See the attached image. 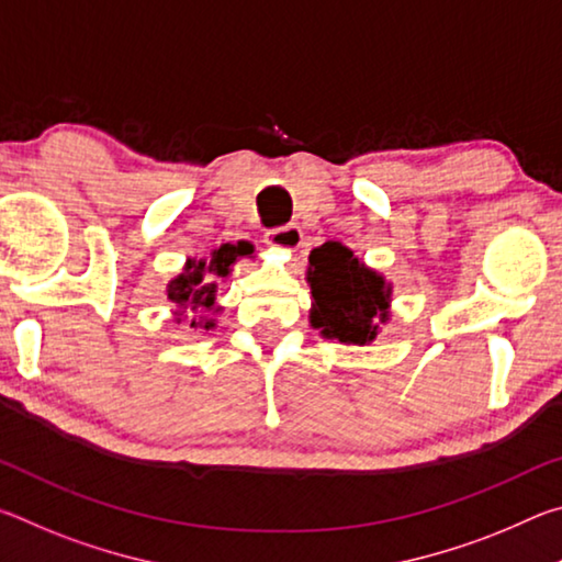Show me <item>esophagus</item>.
Wrapping results in <instances>:
<instances>
[{"label": "esophagus", "mask_w": 562, "mask_h": 562, "mask_svg": "<svg viewBox=\"0 0 562 562\" xmlns=\"http://www.w3.org/2000/svg\"><path fill=\"white\" fill-rule=\"evenodd\" d=\"M265 243L270 247H280V250L294 252L302 245V231L297 225L272 227V231H268V235H265Z\"/></svg>", "instance_id": "34e87169"}]
</instances>
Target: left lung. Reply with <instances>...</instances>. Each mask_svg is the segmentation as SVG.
I'll return each instance as SVG.
<instances>
[{
  "label": "left lung",
  "mask_w": 562,
  "mask_h": 562,
  "mask_svg": "<svg viewBox=\"0 0 562 562\" xmlns=\"http://www.w3.org/2000/svg\"><path fill=\"white\" fill-rule=\"evenodd\" d=\"M312 327L347 345H367L376 337L379 319H386L389 290L382 274L364 268L349 247L325 243L310 255L307 272Z\"/></svg>",
  "instance_id": "1"
}]
</instances>
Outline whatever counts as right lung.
<instances>
[{"mask_svg": "<svg viewBox=\"0 0 562 562\" xmlns=\"http://www.w3.org/2000/svg\"><path fill=\"white\" fill-rule=\"evenodd\" d=\"M240 255H250V245H221L211 255V260H188L186 272L168 284V300L176 302L178 307L193 304V307L213 310L217 284L205 282V272H211L213 278H227V268H231ZM213 325L215 322H205V329H211ZM190 327H195V322H190Z\"/></svg>", "mask_w": 562, "mask_h": 562, "instance_id": "1", "label": "right lung"}]
</instances>
